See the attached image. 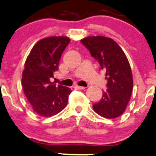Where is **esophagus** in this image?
Returning a JSON list of instances; mask_svg holds the SVG:
<instances>
[{
  "label": "esophagus",
  "mask_w": 156,
  "mask_h": 156,
  "mask_svg": "<svg viewBox=\"0 0 156 156\" xmlns=\"http://www.w3.org/2000/svg\"><path fill=\"white\" fill-rule=\"evenodd\" d=\"M75 88H76L77 89H81V90H83V89H85V87H83V86H78V85H75Z\"/></svg>",
  "instance_id": "1"
}]
</instances>
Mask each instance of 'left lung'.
I'll use <instances>...</instances> for the list:
<instances>
[{
    "mask_svg": "<svg viewBox=\"0 0 156 156\" xmlns=\"http://www.w3.org/2000/svg\"><path fill=\"white\" fill-rule=\"evenodd\" d=\"M97 60L100 69L105 72L107 90L102 98L93 105L97 114L107 119H115L124 112L133 88L132 70L126 55L112 38L104 36L88 37L81 40Z\"/></svg>",
    "mask_w": 156,
    "mask_h": 156,
    "instance_id": "8db88e82",
    "label": "left lung"
}]
</instances>
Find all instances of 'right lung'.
I'll return each instance as SVG.
<instances>
[{
	"label": "right lung",
	"mask_w": 156,
	"mask_h": 156,
	"mask_svg": "<svg viewBox=\"0 0 156 156\" xmlns=\"http://www.w3.org/2000/svg\"><path fill=\"white\" fill-rule=\"evenodd\" d=\"M70 42L67 37H49L34 44L26 59L22 87L34 112L51 117L62 111L68 104L69 88L51 81L58 70L62 53Z\"/></svg>",
	"instance_id": "right-lung-1"
}]
</instances>
